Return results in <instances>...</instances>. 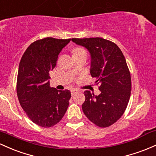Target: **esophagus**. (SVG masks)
Listing matches in <instances>:
<instances>
[{"instance_id":"1","label":"esophagus","mask_w":156,"mask_h":156,"mask_svg":"<svg viewBox=\"0 0 156 156\" xmlns=\"http://www.w3.org/2000/svg\"><path fill=\"white\" fill-rule=\"evenodd\" d=\"M79 92V90H77V89H72V90H71V94H72V95H75V94L77 93V92Z\"/></svg>"}]
</instances>
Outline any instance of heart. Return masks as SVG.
Returning <instances> with one entry per match:
<instances>
[{
	"label": "heart",
	"instance_id": "obj_1",
	"mask_svg": "<svg viewBox=\"0 0 156 156\" xmlns=\"http://www.w3.org/2000/svg\"><path fill=\"white\" fill-rule=\"evenodd\" d=\"M83 50H84V49H82V48H81V47H76V48H75L74 50H73V52L77 53V52H81V51H83Z\"/></svg>",
	"mask_w": 156,
	"mask_h": 156
}]
</instances>
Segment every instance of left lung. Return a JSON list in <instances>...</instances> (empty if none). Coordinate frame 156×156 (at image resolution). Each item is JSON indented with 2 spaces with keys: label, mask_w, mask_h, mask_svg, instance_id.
<instances>
[{
  "label": "left lung",
  "mask_w": 156,
  "mask_h": 156,
  "mask_svg": "<svg viewBox=\"0 0 156 156\" xmlns=\"http://www.w3.org/2000/svg\"><path fill=\"white\" fill-rule=\"evenodd\" d=\"M72 41L90 52V73L101 91L98 95L89 90L83 92V113L96 126L108 127L122 116L130 98L131 76L125 58L115 43L101 37Z\"/></svg>",
  "instance_id": "obj_1"
}]
</instances>
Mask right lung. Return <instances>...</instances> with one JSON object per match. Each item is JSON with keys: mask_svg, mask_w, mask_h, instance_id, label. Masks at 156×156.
Here are the masks:
<instances>
[{"mask_svg": "<svg viewBox=\"0 0 156 156\" xmlns=\"http://www.w3.org/2000/svg\"><path fill=\"white\" fill-rule=\"evenodd\" d=\"M70 40L50 37L37 40L20 59L16 85L18 101L29 119L42 127L58 124L69 106V90L51 87L49 79L60 52Z\"/></svg>", "mask_w": 156, "mask_h": 156, "instance_id": "1", "label": "right lung"}]
</instances>
